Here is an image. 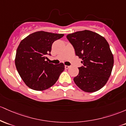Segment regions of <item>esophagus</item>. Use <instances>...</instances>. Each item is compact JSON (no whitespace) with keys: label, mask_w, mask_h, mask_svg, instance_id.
I'll return each instance as SVG.
<instances>
[{"label":"esophagus","mask_w":126,"mask_h":126,"mask_svg":"<svg viewBox=\"0 0 126 126\" xmlns=\"http://www.w3.org/2000/svg\"><path fill=\"white\" fill-rule=\"evenodd\" d=\"M70 66H68V65H65V68L66 69L69 68H70Z\"/></svg>","instance_id":"34e87169"}]
</instances>
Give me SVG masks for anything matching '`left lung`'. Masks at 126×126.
I'll return each mask as SVG.
<instances>
[{
  "instance_id": "8db88e82",
  "label": "left lung",
  "mask_w": 126,
  "mask_h": 126,
  "mask_svg": "<svg viewBox=\"0 0 126 126\" xmlns=\"http://www.w3.org/2000/svg\"><path fill=\"white\" fill-rule=\"evenodd\" d=\"M67 39L75 53L83 59V65L74 81L86 92H94L104 87L108 80L114 65L110 45L104 37L89 30L69 34Z\"/></svg>"
}]
</instances>
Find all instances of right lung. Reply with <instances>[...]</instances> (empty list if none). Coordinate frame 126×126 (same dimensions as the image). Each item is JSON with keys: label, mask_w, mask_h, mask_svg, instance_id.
<instances>
[{"label": "right lung", "mask_w": 126, "mask_h": 126, "mask_svg": "<svg viewBox=\"0 0 126 126\" xmlns=\"http://www.w3.org/2000/svg\"><path fill=\"white\" fill-rule=\"evenodd\" d=\"M63 36V34L37 32L23 39L17 48L15 66L28 87L35 90L47 89L56 83L64 70L63 63H48L52 45Z\"/></svg>", "instance_id": "obj_1"}]
</instances>
